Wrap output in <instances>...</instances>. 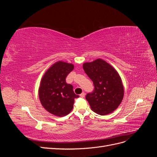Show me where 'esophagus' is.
<instances>
[{
  "label": "esophagus",
  "instance_id": "34e87169",
  "mask_svg": "<svg viewBox=\"0 0 157 157\" xmlns=\"http://www.w3.org/2000/svg\"><path fill=\"white\" fill-rule=\"evenodd\" d=\"M80 96L81 97V98H84V96H85V93H84V92H82L81 94L80 95Z\"/></svg>",
  "mask_w": 157,
  "mask_h": 157
}]
</instances>
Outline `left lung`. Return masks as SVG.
I'll return each mask as SVG.
<instances>
[{"instance_id": "left-lung-1", "label": "left lung", "mask_w": 157, "mask_h": 157, "mask_svg": "<svg viewBox=\"0 0 157 157\" xmlns=\"http://www.w3.org/2000/svg\"><path fill=\"white\" fill-rule=\"evenodd\" d=\"M83 69L94 86L93 91L86 96L92 110L100 115L111 113L119 106L124 96L119 75L101 59L84 63Z\"/></svg>"}]
</instances>
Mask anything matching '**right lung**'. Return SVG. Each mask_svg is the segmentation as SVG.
<instances>
[{
	"mask_svg": "<svg viewBox=\"0 0 157 157\" xmlns=\"http://www.w3.org/2000/svg\"><path fill=\"white\" fill-rule=\"evenodd\" d=\"M73 64L58 61L46 71L42 78L39 95L42 105L58 117L68 115L73 109L75 99L79 97L66 77L73 71Z\"/></svg>",
	"mask_w": 157,
	"mask_h": 157,
	"instance_id": "right-lung-1",
	"label": "right lung"
}]
</instances>
